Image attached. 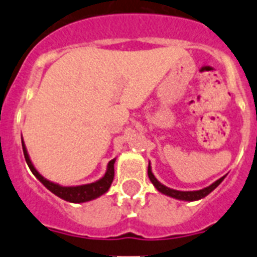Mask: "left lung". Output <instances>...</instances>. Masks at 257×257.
Wrapping results in <instances>:
<instances>
[{
  "mask_svg": "<svg viewBox=\"0 0 257 257\" xmlns=\"http://www.w3.org/2000/svg\"><path fill=\"white\" fill-rule=\"evenodd\" d=\"M148 176H149V179H151L152 184L154 185V188H156L158 192H161L162 194H165V196L171 197V198L179 199V201H188V202L198 201V199L205 198V197L208 196V194H210V193L212 192L213 189H216L220 184H221V181L225 179V176H222V178H220L219 180H216L215 183H212L211 185H208V187L203 188V189H201V190H188V192H187V190L171 189V188L166 187V185H163L162 183H160V181L156 179V176L153 175V172H152L151 162H149V166H148Z\"/></svg>",
  "mask_w": 257,
  "mask_h": 257,
  "instance_id": "8db88e82",
  "label": "left lung"
}]
</instances>
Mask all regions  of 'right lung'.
I'll list each match as a JSON object with an SVG mask.
<instances>
[{
	"label": "right lung",
	"mask_w": 257,
	"mask_h": 257,
	"mask_svg": "<svg viewBox=\"0 0 257 257\" xmlns=\"http://www.w3.org/2000/svg\"><path fill=\"white\" fill-rule=\"evenodd\" d=\"M22 147L23 153H24V158H26V162L27 165H28L29 169H31L32 174L35 175L36 178H37L41 183L44 184L50 192L54 193V194L58 196L59 198L64 199V201L72 202V203H83V202L92 201V199H96L100 196H103L104 193L108 192V189L110 188V185H112V181L113 179H114L115 158H113L112 161H109L108 166H106L105 174H104L103 178H100L99 180L90 184H83V185H76V187H64V185H60V184L58 183L47 180L46 178H44V176L36 170V167L33 166V163H32L31 158H29L28 151H27L23 138Z\"/></svg>",
	"instance_id": "right-lung-1"
}]
</instances>
